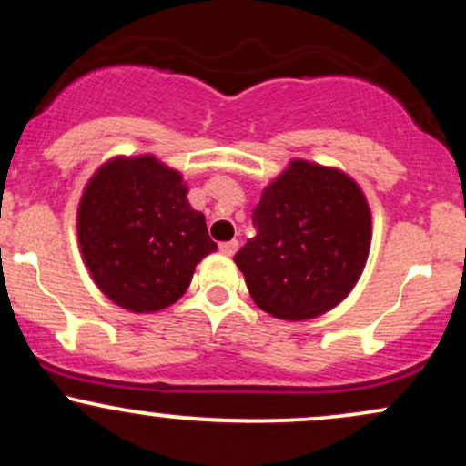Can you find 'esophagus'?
I'll return each mask as SVG.
<instances>
[{
  "mask_svg": "<svg viewBox=\"0 0 466 466\" xmlns=\"http://www.w3.org/2000/svg\"><path fill=\"white\" fill-rule=\"evenodd\" d=\"M218 249H221L223 256H234L238 249V240H228V243H221L218 245Z\"/></svg>",
  "mask_w": 466,
  "mask_h": 466,
  "instance_id": "34e87169",
  "label": "esophagus"
}]
</instances>
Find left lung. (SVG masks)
Segmentation results:
<instances>
[{
    "mask_svg": "<svg viewBox=\"0 0 466 466\" xmlns=\"http://www.w3.org/2000/svg\"><path fill=\"white\" fill-rule=\"evenodd\" d=\"M256 237L234 256L251 300L287 322L324 315L360 280L372 240L366 195L333 166L291 159L265 186Z\"/></svg>",
    "mask_w": 466,
    "mask_h": 466,
    "instance_id": "8db88e82",
    "label": "left lung"
}]
</instances>
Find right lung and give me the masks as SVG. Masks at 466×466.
<instances>
[{
    "label": "right lung",
    "mask_w": 466,
    "mask_h": 466,
    "mask_svg": "<svg viewBox=\"0 0 466 466\" xmlns=\"http://www.w3.org/2000/svg\"><path fill=\"white\" fill-rule=\"evenodd\" d=\"M83 263L117 307L155 313L179 300L217 249L179 170L155 155H117L85 186L76 212Z\"/></svg>",
    "instance_id": "1"
}]
</instances>
